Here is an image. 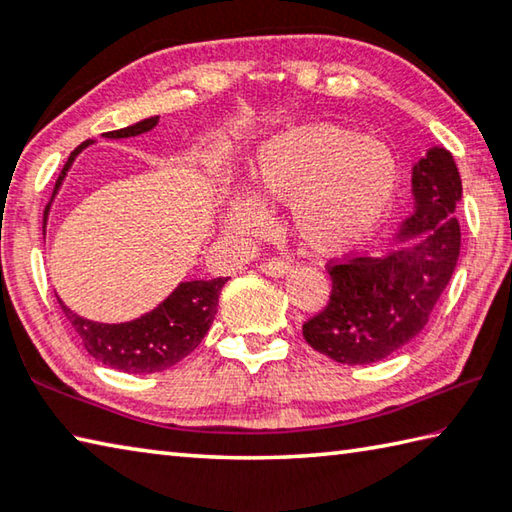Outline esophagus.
Instances as JSON below:
<instances>
[{"instance_id":"1","label":"esophagus","mask_w":512,"mask_h":512,"mask_svg":"<svg viewBox=\"0 0 512 512\" xmlns=\"http://www.w3.org/2000/svg\"><path fill=\"white\" fill-rule=\"evenodd\" d=\"M259 271L268 277H284L291 273V264L282 262V259H266V262L259 264Z\"/></svg>"}]
</instances>
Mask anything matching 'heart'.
Wrapping results in <instances>:
<instances>
[{"instance_id": "obj_1", "label": "heart", "mask_w": 512, "mask_h": 512, "mask_svg": "<svg viewBox=\"0 0 512 512\" xmlns=\"http://www.w3.org/2000/svg\"><path fill=\"white\" fill-rule=\"evenodd\" d=\"M400 169L391 149L334 124L277 131L248 162V194L223 203L225 230L241 237L266 228L264 205H289L293 235L314 255H343L366 244L391 214Z\"/></svg>"}]
</instances>
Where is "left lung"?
I'll return each mask as SVG.
<instances>
[{"mask_svg":"<svg viewBox=\"0 0 512 512\" xmlns=\"http://www.w3.org/2000/svg\"><path fill=\"white\" fill-rule=\"evenodd\" d=\"M413 212L384 257L329 266L332 296L302 336L336 363L384 361L418 336L452 280L461 253L456 203L463 196L452 153L431 146L411 169Z\"/></svg>","mask_w":512,"mask_h":512,"instance_id":"8db88e82","label":"left lung"}]
</instances>
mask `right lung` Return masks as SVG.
Masks as SVG:
<instances>
[{
    "label": "right lung",
    "instance_id": "right-lung-1",
    "mask_svg": "<svg viewBox=\"0 0 512 512\" xmlns=\"http://www.w3.org/2000/svg\"><path fill=\"white\" fill-rule=\"evenodd\" d=\"M158 119V115L146 117L133 126L103 133V137L106 140L137 137L153 131L158 126ZM92 144L94 140H85L69 153L65 167L56 180L51 201L45 207V228L51 203H54L58 189L63 187L67 171L72 169L79 153ZM225 282H228V277L180 282L158 307L146 311L140 318L128 320V323H94V320L74 314L60 298L58 305L69 323H72L74 332L81 336L85 350L94 359L119 372L144 375V372H162L176 366L178 361H183L189 352L198 348V343L205 339L207 329H210L216 316V307H219V296Z\"/></svg>",
    "mask_w": 512,
    "mask_h": 512
}]
</instances>
